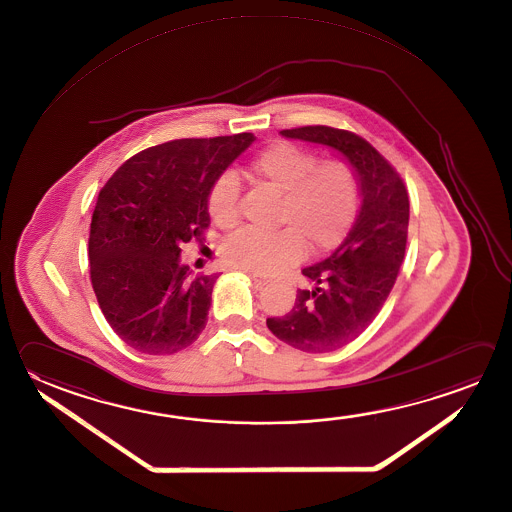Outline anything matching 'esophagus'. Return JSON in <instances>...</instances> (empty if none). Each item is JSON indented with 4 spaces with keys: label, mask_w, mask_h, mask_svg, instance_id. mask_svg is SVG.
Here are the masks:
<instances>
[{
    "label": "esophagus",
    "mask_w": 512,
    "mask_h": 512,
    "mask_svg": "<svg viewBox=\"0 0 512 512\" xmlns=\"http://www.w3.org/2000/svg\"><path fill=\"white\" fill-rule=\"evenodd\" d=\"M247 272V276L256 283V285H267L269 283V278H265V276H261V274H258V272H254V270H245Z\"/></svg>",
    "instance_id": "esophagus-1"
}]
</instances>
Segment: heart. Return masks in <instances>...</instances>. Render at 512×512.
Returning a JSON list of instances; mask_svg holds the SVG:
<instances>
[{
  "label": "heart",
  "mask_w": 512,
  "mask_h": 512,
  "mask_svg": "<svg viewBox=\"0 0 512 512\" xmlns=\"http://www.w3.org/2000/svg\"><path fill=\"white\" fill-rule=\"evenodd\" d=\"M261 186L281 195L276 233L242 231L225 243L229 263L261 274H272L298 261L305 240L314 251L332 249L350 231L359 209V182L352 166L341 158L321 160L314 151L292 142L263 149L249 166ZM240 180L223 173L207 195V213L218 227L229 229L240 218Z\"/></svg>",
  "instance_id": "1"
}]
</instances>
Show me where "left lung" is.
Listing matches in <instances>:
<instances>
[{
	"label": "left lung",
	"mask_w": 512,
	"mask_h": 512,
	"mask_svg": "<svg viewBox=\"0 0 512 512\" xmlns=\"http://www.w3.org/2000/svg\"><path fill=\"white\" fill-rule=\"evenodd\" d=\"M341 151L355 169L361 211L344 242L326 260L301 270L307 285L285 316L269 317L270 332L308 354L341 348L363 334L390 296L408 240L404 180L377 149L352 131L303 126L279 131Z\"/></svg>",
	"instance_id": "8db88e82"
}]
</instances>
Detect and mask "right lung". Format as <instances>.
<instances>
[{
  "label": "right lung",
  "mask_w": 512,
  "mask_h": 512,
  "mask_svg": "<svg viewBox=\"0 0 512 512\" xmlns=\"http://www.w3.org/2000/svg\"><path fill=\"white\" fill-rule=\"evenodd\" d=\"M256 137L178 139L128 158L93 209L88 258L106 321L142 354H175L207 323L218 274L193 276L180 245L202 243L214 180Z\"/></svg>",
  "instance_id": "1"
}]
</instances>
